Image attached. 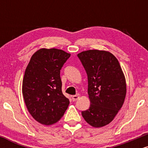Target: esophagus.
Here are the masks:
<instances>
[{
    "instance_id": "34e87169",
    "label": "esophagus",
    "mask_w": 148,
    "mask_h": 148,
    "mask_svg": "<svg viewBox=\"0 0 148 148\" xmlns=\"http://www.w3.org/2000/svg\"><path fill=\"white\" fill-rule=\"evenodd\" d=\"M79 95H73L72 97V100L73 101H76V100H77L78 99H79Z\"/></svg>"
}]
</instances>
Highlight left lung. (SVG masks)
I'll use <instances>...</instances> for the list:
<instances>
[{
	"instance_id": "1",
	"label": "left lung",
	"mask_w": 148,
	"mask_h": 148,
	"mask_svg": "<svg viewBox=\"0 0 148 148\" xmlns=\"http://www.w3.org/2000/svg\"><path fill=\"white\" fill-rule=\"evenodd\" d=\"M88 76L90 108L81 112L94 127L109 124L123 106L126 81L118 59L110 52L88 50L77 55Z\"/></svg>"
}]
</instances>
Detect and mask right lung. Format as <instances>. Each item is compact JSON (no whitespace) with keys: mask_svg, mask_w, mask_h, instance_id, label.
Segmentation results:
<instances>
[{"mask_svg":"<svg viewBox=\"0 0 148 148\" xmlns=\"http://www.w3.org/2000/svg\"><path fill=\"white\" fill-rule=\"evenodd\" d=\"M70 54L57 49H41L32 56L25 69L22 93L27 108L38 123H56L69 100L62 94L60 69Z\"/></svg>","mask_w":148,"mask_h":148,"instance_id":"add662e5","label":"right lung"}]
</instances>
